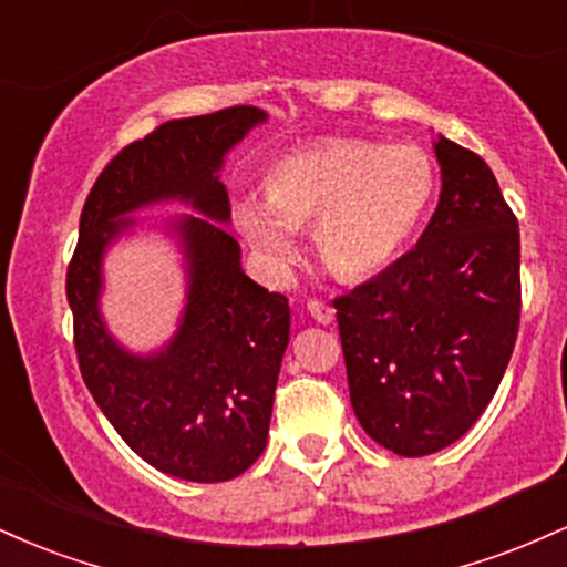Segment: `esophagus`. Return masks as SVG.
Here are the masks:
<instances>
[{"mask_svg":"<svg viewBox=\"0 0 567 567\" xmlns=\"http://www.w3.org/2000/svg\"><path fill=\"white\" fill-rule=\"evenodd\" d=\"M306 311H309V315L315 317L317 322H322V324H330V322L336 320V309H333V306L324 303V301H317V298H315V301L306 303Z\"/></svg>","mask_w":567,"mask_h":567,"instance_id":"obj_1","label":"esophagus"}]
</instances>
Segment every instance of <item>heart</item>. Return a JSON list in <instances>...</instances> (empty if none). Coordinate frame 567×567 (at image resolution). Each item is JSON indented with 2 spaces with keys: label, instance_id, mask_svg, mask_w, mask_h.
<instances>
[{
  "label": "heart",
  "instance_id": "obj_1",
  "mask_svg": "<svg viewBox=\"0 0 567 567\" xmlns=\"http://www.w3.org/2000/svg\"><path fill=\"white\" fill-rule=\"evenodd\" d=\"M437 167L410 143L333 138L279 157L266 171V197L237 205L239 231L275 269L298 258L296 229L315 220L317 256L343 279L392 264L437 197Z\"/></svg>",
  "mask_w": 567,
  "mask_h": 567
}]
</instances>
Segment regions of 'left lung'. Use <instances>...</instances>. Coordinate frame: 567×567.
<instances>
[{
    "label": "left lung",
    "mask_w": 567,
    "mask_h": 567,
    "mask_svg": "<svg viewBox=\"0 0 567 567\" xmlns=\"http://www.w3.org/2000/svg\"><path fill=\"white\" fill-rule=\"evenodd\" d=\"M442 192L413 250L336 298L357 421L396 455L453 445L496 394L517 341L519 229L496 175L434 138Z\"/></svg>",
    "instance_id": "1"
}]
</instances>
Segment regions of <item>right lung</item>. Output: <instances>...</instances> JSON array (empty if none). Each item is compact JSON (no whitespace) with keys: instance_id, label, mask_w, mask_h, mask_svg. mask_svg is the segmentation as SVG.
<instances>
[{"instance_id":"right-lung-1","label":"right lung","mask_w":567,"mask_h":567,"mask_svg":"<svg viewBox=\"0 0 567 567\" xmlns=\"http://www.w3.org/2000/svg\"><path fill=\"white\" fill-rule=\"evenodd\" d=\"M269 120L264 109L173 120L130 143L97 175L80 218L66 296L82 379L120 437L154 470L188 483H224L256 464L290 341V306L243 269L220 171L237 143ZM157 204L198 213L135 219ZM159 230L182 252L185 306L174 336L135 352L100 309L102 261L122 238Z\"/></svg>"}]
</instances>
